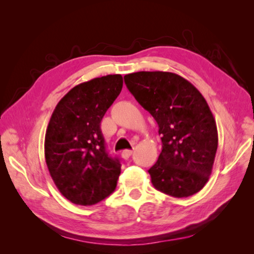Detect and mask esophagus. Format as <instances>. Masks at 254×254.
Listing matches in <instances>:
<instances>
[{"label": "esophagus", "mask_w": 254, "mask_h": 254, "mask_svg": "<svg viewBox=\"0 0 254 254\" xmlns=\"http://www.w3.org/2000/svg\"><path fill=\"white\" fill-rule=\"evenodd\" d=\"M132 152H133L132 150H123L122 153H121V156H122V158H123V159H126V160H127V159L131 157Z\"/></svg>", "instance_id": "1"}]
</instances>
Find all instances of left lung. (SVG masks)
<instances>
[{
	"label": "left lung",
	"mask_w": 254,
	"mask_h": 254,
	"mask_svg": "<svg viewBox=\"0 0 254 254\" xmlns=\"http://www.w3.org/2000/svg\"><path fill=\"white\" fill-rule=\"evenodd\" d=\"M124 81L159 127L162 150L148 170L154 188L177 198L198 192L212 174L218 144L204 96L174 72L137 71L124 76Z\"/></svg>",
	"instance_id": "left-lung-1"
}]
</instances>
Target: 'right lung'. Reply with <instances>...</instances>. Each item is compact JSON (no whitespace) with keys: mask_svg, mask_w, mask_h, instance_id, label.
<instances>
[{"mask_svg":"<svg viewBox=\"0 0 254 254\" xmlns=\"http://www.w3.org/2000/svg\"><path fill=\"white\" fill-rule=\"evenodd\" d=\"M122 86L121 75L85 81L71 88L51 115L46 163L59 191L72 204H97L117 187L121 163L107 152L101 121Z\"/></svg>","mask_w":254,"mask_h":254,"instance_id":"obj_1","label":"right lung"}]
</instances>
